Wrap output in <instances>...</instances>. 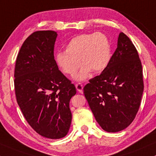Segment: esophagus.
<instances>
[{
    "label": "esophagus",
    "mask_w": 156,
    "mask_h": 156,
    "mask_svg": "<svg viewBox=\"0 0 156 156\" xmlns=\"http://www.w3.org/2000/svg\"><path fill=\"white\" fill-rule=\"evenodd\" d=\"M76 88L80 93H83V85L81 83H78L76 85Z\"/></svg>",
    "instance_id": "obj_1"
}]
</instances>
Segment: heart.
I'll list each match as a JSON object with an SVG mask.
<instances>
[{
	"mask_svg": "<svg viewBox=\"0 0 156 156\" xmlns=\"http://www.w3.org/2000/svg\"><path fill=\"white\" fill-rule=\"evenodd\" d=\"M111 59L110 41L108 37L101 32L73 37L66 45L65 51H58L55 55L59 69L69 76L76 74L81 62L83 66L76 76L77 80L87 78L90 71L94 73L103 71Z\"/></svg>",
	"mask_w": 156,
	"mask_h": 156,
	"instance_id": "b5f03b06",
	"label": "heart"
}]
</instances>
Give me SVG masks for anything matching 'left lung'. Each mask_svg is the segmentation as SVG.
Segmentation results:
<instances>
[{
	"mask_svg": "<svg viewBox=\"0 0 156 156\" xmlns=\"http://www.w3.org/2000/svg\"><path fill=\"white\" fill-rule=\"evenodd\" d=\"M97 122L109 133L121 131L132 123L144 90L142 66L130 38L119 35L117 48L106 69L83 88Z\"/></svg>",
	"mask_w": 156,
	"mask_h": 156,
	"instance_id": "8db88e82",
	"label": "left lung"
}]
</instances>
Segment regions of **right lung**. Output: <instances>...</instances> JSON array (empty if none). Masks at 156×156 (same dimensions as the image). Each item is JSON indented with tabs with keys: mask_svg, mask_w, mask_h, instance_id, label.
<instances>
[{
	"mask_svg": "<svg viewBox=\"0 0 156 156\" xmlns=\"http://www.w3.org/2000/svg\"><path fill=\"white\" fill-rule=\"evenodd\" d=\"M57 34L37 31L28 37L15 68L16 99L29 125L43 137L63 138L71 123L74 85L59 71L54 56Z\"/></svg>",
	"mask_w": 156,
	"mask_h": 156,
	"instance_id": "obj_1",
	"label": "right lung"
}]
</instances>
